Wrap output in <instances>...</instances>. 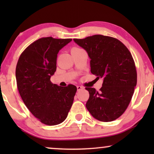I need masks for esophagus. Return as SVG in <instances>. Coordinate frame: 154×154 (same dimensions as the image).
<instances>
[{
  "instance_id": "esophagus-1",
  "label": "esophagus",
  "mask_w": 154,
  "mask_h": 154,
  "mask_svg": "<svg viewBox=\"0 0 154 154\" xmlns=\"http://www.w3.org/2000/svg\"><path fill=\"white\" fill-rule=\"evenodd\" d=\"M83 87H81V86H80V85H78L77 86V90L78 91H79V90H82L83 89Z\"/></svg>"
}]
</instances>
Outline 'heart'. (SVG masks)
<instances>
[{
  "instance_id": "1",
  "label": "heart",
  "mask_w": 154,
  "mask_h": 154,
  "mask_svg": "<svg viewBox=\"0 0 154 154\" xmlns=\"http://www.w3.org/2000/svg\"><path fill=\"white\" fill-rule=\"evenodd\" d=\"M73 49H78L77 48H73Z\"/></svg>"
}]
</instances>
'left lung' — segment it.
<instances>
[{
	"label": "left lung",
	"mask_w": 154,
	"mask_h": 154,
	"mask_svg": "<svg viewBox=\"0 0 154 154\" xmlns=\"http://www.w3.org/2000/svg\"><path fill=\"white\" fill-rule=\"evenodd\" d=\"M73 41L87 52L91 73L103 79L99 92L94 88H85L90 94L86 108L98 121H114L128 108L137 85L131 53L123 43L112 37L94 35Z\"/></svg>",
	"instance_id": "8db88e82"
}]
</instances>
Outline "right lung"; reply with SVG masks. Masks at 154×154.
Instances as JSON below:
<instances>
[{
	"label": "right lung",
	"instance_id": "1",
	"mask_svg": "<svg viewBox=\"0 0 154 154\" xmlns=\"http://www.w3.org/2000/svg\"><path fill=\"white\" fill-rule=\"evenodd\" d=\"M71 41L42 38L25 49L17 64L21 97L31 113L45 125H58L66 119L76 92L75 85L61 87L50 81L57 69L58 52Z\"/></svg>",
	"mask_w": 154,
	"mask_h": 154
}]
</instances>
